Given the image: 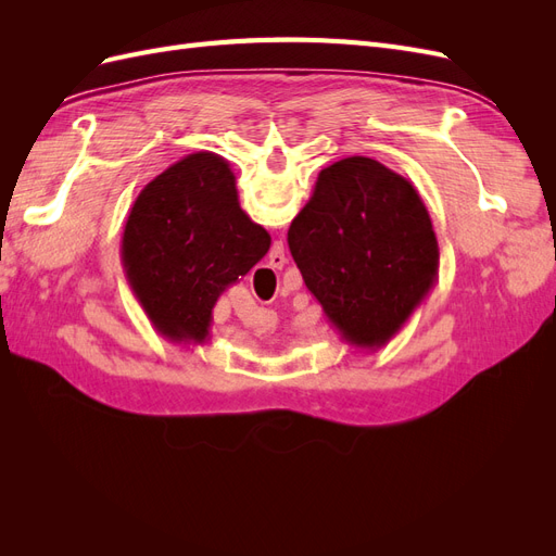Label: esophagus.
Listing matches in <instances>:
<instances>
[{
	"instance_id": "34e87169",
	"label": "esophagus",
	"mask_w": 556,
	"mask_h": 556,
	"mask_svg": "<svg viewBox=\"0 0 556 556\" xmlns=\"http://www.w3.org/2000/svg\"><path fill=\"white\" fill-rule=\"evenodd\" d=\"M285 301H288V292H285L282 288H276V290L268 292V306H271V311H274V315H276V317H278V315H282V311H285Z\"/></svg>"
}]
</instances>
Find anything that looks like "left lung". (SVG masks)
I'll return each instance as SVG.
<instances>
[{"label": "left lung", "mask_w": 556, "mask_h": 556, "mask_svg": "<svg viewBox=\"0 0 556 556\" xmlns=\"http://www.w3.org/2000/svg\"><path fill=\"white\" fill-rule=\"evenodd\" d=\"M301 276L292 325L331 390L374 396L410 371L431 327L435 262L382 201H352Z\"/></svg>", "instance_id": "8db88e82"}]
</instances>
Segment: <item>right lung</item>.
Here are the masks:
<instances>
[{"label":"right lung","mask_w":556,"mask_h":556,"mask_svg":"<svg viewBox=\"0 0 556 556\" xmlns=\"http://www.w3.org/2000/svg\"><path fill=\"white\" fill-rule=\"evenodd\" d=\"M206 206L178 204L148 231L127 268V319L139 359L190 401L225 390L233 352L266 308L213 243Z\"/></svg>","instance_id":"add662e5"}]
</instances>
